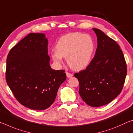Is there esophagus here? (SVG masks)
Listing matches in <instances>:
<instances>
[{
    "label": "esophagus",
    "mask_w": 133,
    "mask_h": 133,
    "mask_svg": "<svg viewBox=\"0 0 133 133\" xmlns=\"http://www.w3.org/2000/svg\"><path fill=\"white\" fill-rule=\"evenodd\" d=\"M73 76V74H71L70 72H66V77L68 78H71Z\"/></svg>",
    "instance_id": "34e87169"
}]
</instances>
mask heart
<instances>
[{
    "mask_svg": "<svg viewBox=\"0 0 133 133\" xmlns=\"http://www.w3.org/2000/svg\"><path fill=\"white\" fill-rule=\"evenodd\" d=\"M94 49V42L90 35L79 32L71 33L59 38L52 58L57 64H62V57L66 58L71 68L81 70L90 64Z\"/></svg>",
    "mask_w": 133,
    "mask_h": 133,
    "instance_id": "heart-1",
    "label": "heart"
}]
</instances>
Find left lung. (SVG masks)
<instances>
[{"label": "left lung", "instance_id": "1", "mask_svg": "<svg viewBox=\"0 0 133 133\" xmlns=\"http://www.w3.org/2000/svg\"><path fill=\"white\" fill-rule=\"evenodd\" d=\"M95 56L85 69L75 73L79 93L88 105L98 107L112 101L121 93L127 72L124 56L116 41L96 28Z\"/></svg>", "mask_w": 133, "mask_h": 133}]
</instances>
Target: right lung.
I'll return each instance as SVG.
<instances>
[{
	"mask_svg": "<svg viewBox=\"0 0 133 133\" xmlns=\"http://www.w3.org/2000/svg\"><path fill=\"white\" fill-rule=\"evenodd\" d=\"M48 44L44 34L30 33L10 49L6 59L8 86L17 101L32 110L49 108L66 78L64 70L50 66Z\"/></svg>",
	"mask_w": 133,
	"mask_h": 133,
	"instance_id": "add662e5",
	"label": "right lung"
}]
</instances>
